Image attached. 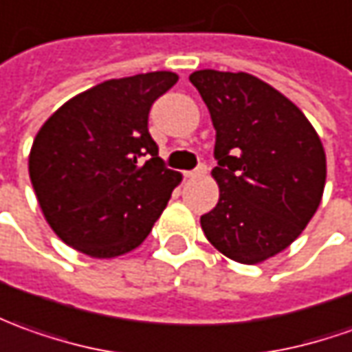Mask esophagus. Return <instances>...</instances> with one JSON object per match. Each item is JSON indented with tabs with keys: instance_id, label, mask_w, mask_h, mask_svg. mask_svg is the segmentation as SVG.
Here are the masks:
<instances>
[{
	"instance_id": "obj_1",
	"label": "esophagus",
	"mask_w": 352,
	"mask_h": 352,
	"mask_svg": "<svg viewBox=\"0 0 352 352\" xmlns=\"http://www.w3.org/2000/svg\"><path fill=\"white\" fill-rule=\"evenodd\" d=\"M204 173H206V167L198 166L196 169H192V171H185V177H186V179H192V177L204 175Z\"/></svg>"
}]
</instances>
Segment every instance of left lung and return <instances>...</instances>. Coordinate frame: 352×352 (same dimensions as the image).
<instances>
[{"label": "left lung", "mask_w": 352, "mask_h": 352, "mask_svg": "<svg viewBox=\"0 0 352 352\" xmlns=\"http://www.w3.org/2000/svg\"><path fill=\"white\" fill-rule=\"evenodd\" d=\"M216 129L212 175L219 200L200 217L221 254L258 264L276 256L316 214L326 185V152L305 113L248 73L195 71Z\"/></svg>", "instance_id": "obj_1"}]
</instances>
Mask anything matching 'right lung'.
<instances>
[{
  "mask_svg": "<svg viewBox=\"0 0 352 352\" xmlns=\"http://www.w3.org/2000/svg\"><path fill=\"white\" fill-rule=\"evenodd\" d=\"M179 80L154 71L71 98L38 131L28 173L56 235L92 258L131 252L150 235L181 175L148 133L150 107Z\"/></svg>",
  "mask_w": 352,
  "mask_h": 352,
  "instance_id": "obj_1",
  "label": "right lung"
}]
</instances>
